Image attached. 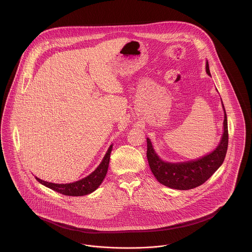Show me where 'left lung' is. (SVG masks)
Wrapping results in <instances>:
<instances>
[{"label":"left lung","instance_id":"8db88e82","mask_svg":"<svg viewBox=\"0 0 252 252\" xmlns=\"http://www.w3.org/2000/svg\"><path fill=\"white\" fill-rule=\"evenodd\" d=\"M206 72L211 75L208 61L206 62ZM223 108L225 113L224 132L220 144L211 154L196 160L180 163L165 162L157 155L150 140L146 139L148 163L159 183L177 190H190L202 185L221 166L227 154L228 144V120L224 105Z\"/></svg>","mask_w":252,"mask_h":252}]
</instances>
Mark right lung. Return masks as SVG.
<instances>
[{
	"label": "right lung",
	"mask_w": 252,
	"mask_h": 252,
	"mask_svg": "<svg viewBox=\"0 0 252 252\" xmlns=\"http://www.w3.org/2000/svg\"><path fill=\"white\" fill-rule=\"evenodd\" d=\"M111 149H112V144L109 146L107 154L104 157L100 165L96 168L95 171L93 172L90 176L86 177L85 179H82L81 180L69 183V184H56V183L39 180L37 178H36V180L39 183H41L42 185L48 187L56 192L65 194V195L81 196L85 194H89V193L95 191L96 189L100 186V184L102 183V181L105 179L107 172H108Z\"/></svg>",
	"instance_id": "1"
}]
</instances>
